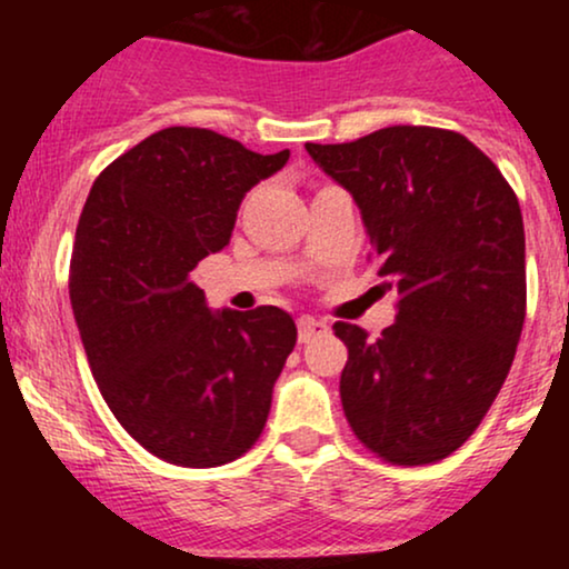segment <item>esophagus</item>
<instances>
[{
    "label": "esophagus",
    "mask_w": 569,
    "mask_h": 569,
    "mask_svg": "<svg viewBox=\"0 0 569 569\" xmlns=\"http://www.w3.org/2000/svg\"><path fill=\"white\" fill-rule=\"evenodd\" d=\"M297 329H299V342H310V339H316L318 335H323L329 326L323 321H318V318H310V316H302L297 321Z\"/></svg>",
    "instance_id": "34e87169"
}]
</instances>
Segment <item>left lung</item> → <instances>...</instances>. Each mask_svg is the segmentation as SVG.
Segmentation results:
<instances>
[{"mask_svg": "<svg viewBox=\"0 0 569 569\" xmlns=\"http://www.w3.org/2000/svg\"><path fill=\"white\" fill-rule=\"evenodd\" d=\"M305 147L356 198L369 262L398 293L380 339L335 323L345 417L385 462H439L471 439L513 363L527 310L519 200L455 130L393 126Z\"/></svg>", "mask_w": 569, "mask_h": 569, "instance_id": "left-lung-1", "label": "left lung"}]
</instances>
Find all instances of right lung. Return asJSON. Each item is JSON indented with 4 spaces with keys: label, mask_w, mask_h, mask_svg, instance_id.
<instances>
[{
    "label": "right lung",
    "mask_w": 569,
    "mask_h": 569,
    "mask_svg": "<svg viewBox=\"0 0 569 569\" xmlns=\"http://www.w3.org/2000/svg\"><path fill=\"white\" fill-rule=\"evenodd\" d=\"M289 160L208 128H166L90 189L69 267L84 356L122 428L160 460L213 468L262 436L297 345L289 312H211L189 272L230 243L243 194Z\"/></svg>",
    "instance_id": "right-lung-1"
}]
</instances>
